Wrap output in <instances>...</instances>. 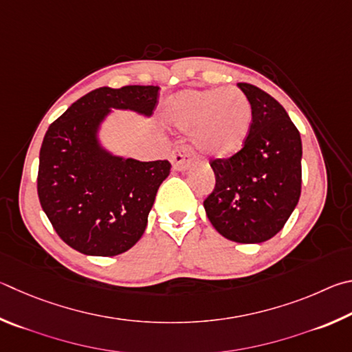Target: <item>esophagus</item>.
<instances>
[{
    "mask_svg": "<svg viewBox=\"0 0 352 352\" xmlns=\"http://www.w3.org/2000/svg\"><path fill=\"white\" fill-rule=\"evenodd\" d=\"M193 153L192 148L188 145H177L175 150L171 151V164L175 166V170H186L188 165L192 164Z\"/></svg>",
    "mask_w": 352,
    "mask_h": 352,
    "instance_id": "obj_1",
    "label": "esophagus"
}]
</instances>
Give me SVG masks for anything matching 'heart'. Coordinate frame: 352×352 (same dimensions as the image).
<instances>
[{"instance_id": "b5f03b06", "label": "heart", "mask_w": 352, "mask_h": 352, "mask_svg": "<svg viewBox=\"0 0 352 352\" xmlns=\"http://www.w3.org/2000/svg\"><path fill=\"white\" fill-rule=\"evenodd\" d=\"M168 114L179 128L193 129L198 150L229 157L241 150L252 125V107L238 88L187 89L171 97Z\"/></svg>"}]
</instances>
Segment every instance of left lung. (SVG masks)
<instances>
[{"label":"left lung","instance_id":"1","mask_svg":"<svg viewBox=\"0 0 352 352\" xmlns=\"http://www.w3.org/2000/svg\"><path fill=\"white\" fill-rule=\"evenodd\" d=\"M252 107V125L238 153L212 159L207 218L224 238L254 244L275 236L298 204L301 139L286 109L267 92L238 83Z\"/></svg>","mask_w":352,"mask_h":352}]
</instances>
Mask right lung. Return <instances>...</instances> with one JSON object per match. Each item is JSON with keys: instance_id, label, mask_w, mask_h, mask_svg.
<instances>
[{"instance_id": "right-lung-1", "label": "right lung", "mask_w": 352, "mask_h": 352, "mask_svg": "<svg viewBox=\"0 0 352 352\" xmlns=\"http://www.w3.org/2000/svg\"><path fill=\"white\" fill-rule=\"evenodd\" d=\"M157 86H108L78 98L51 123L40 150L36 192L54 230L69 248L94 256L120 255L144 235L168 160L139 162L104 153L98 123L109 108L151 114Z\"/></svg>"}]
</instances>
